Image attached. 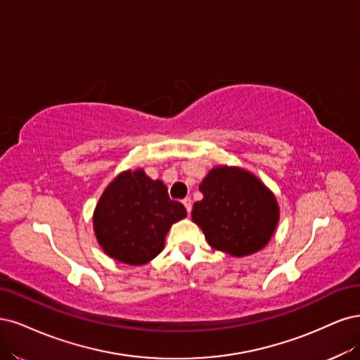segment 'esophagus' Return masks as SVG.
Masks as SVG:
<instances>
[{
  "mask_svg": "<svg viewBox=\"0 0 360 360\" xmlns=\"http://www.w3.org/2000/svg\"><path fill=\"white\" fill-rule=\"evenodd\" d=\"M182 205L185 206V210H187V212H191V207H193L191 197H185V199L182 200Z\"/></svg>",
  "mask_w": 360,
  "mask_h": 360,
  "instance_id": "esophagus-1",
  "label": "esophagus"
}]
</instances>
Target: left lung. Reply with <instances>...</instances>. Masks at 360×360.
<instances>
[{"mask_svg": "<svg viewBox=\"0 0 360 360\" xmlns=\"http://www.w3.org/2000/svg\"><path fill=\"white\" fill-rule=\"evenodd\" d=\"M193 206V221L210 245L235 257L250 256L268 243L280 219L275 195L252 173L240 167L212 169Z\"/></svg>", "mask_w": 360, "mask_h": 360, "instance_id": "left-lung-1", "label": "left lung"}]
</instances>
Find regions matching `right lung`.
<instances>
[{
	"label": "right lung",
	"instance_id": "1",
	"mask_svg": "<svg viewBox=\"0 0 360 360\" xmlns=\"http://www.w3.org/2000/svg\"><path fill=\"white\" fill-rule=\"evenodd\" d=\"M185 217L184 205L170 200L163 181H153L137 169L120 173L108 185L92 221L109 257L137 266L163 251L169 229Z\"/></svg>",
	"mask_w": 360,
	"mask_h": 360
}]
</instances>
